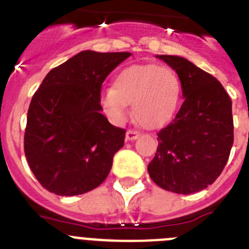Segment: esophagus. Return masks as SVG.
Wrapping results in <instances>:
<instances>
[{
	"mask_svg": "<svg viewBox=\"0 0 249 249\" xmlns=\"http://www.w3.org/2000/svg\"><path fill=\"white\" fill-rule=\"evenodd\" d=\"M140 137V132L135 131V129H128L126 133V140L127 141H135Z\"/></svg>",
	"mask_w": 249,
	"mask_h": 249,
	"instance_id": "1",
	"label": "esophagus"
}]
</instances>
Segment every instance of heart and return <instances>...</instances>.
<instances>
[{
	"instance_id": "1",
	"label": "heart",
	"mask_w": 249,
	"mask_h": 249,
	"mask_svg": "<svg viewBox=\"0 0 249 249\" xmlns=\"http://www.w3.org/2000/svg\"><path fill=\"white\" fill-rule=\"evenodd\" d=\"M181 98V82L177 74L157 65H132L118 73L113 89L102 92L101 102L106 113L116 122L128 114L133 103V116L141 126L160 128L171 121Z\"/></svg>"
}]
</instances>
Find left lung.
Instances as JSON below:
<instances>
[{
    "label": "left lung",
    "mask_w": 249,
    "mask_h": 249,
    "mask_svg": "<svg viewBox=\"0 0 249 249\" xmlns=\"http://www.w3.org/2000/svg\"><path fill=\"white\" fill-rule=\"evenodd\" d=\"M157 57L178 74L184 101L172 122L158 132L149 177L173 193L199 192L217 179L230 157L232 101L217 78L188 59Z\"/></svg>",
    "instance_id": "obj_1"
}]
</instances>
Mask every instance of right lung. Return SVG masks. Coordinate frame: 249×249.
Masks as SVG:
<instances>
[{"label":"right lung","mask_w":249,"mask_h":249,"mask_svg":"<svg viewBox=\"0 0 249 249\" xmlns=\"http://www.w3.org/2000/svg\"><path fill=\"white\" fill-rule=\"evenodd\" d=\"M129 52L82 51L52 68L27 113L25 155L37 181L58 196L89 192L105 181L126 129L101 113L102 83Z\"/></svg>","instance_id":"obj_1"}]
</instances>
